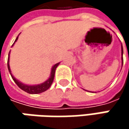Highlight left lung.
Returning a JSON list of instances; mask_svg holds the SVG:
<instances>
[{"label": "left lung", "instance_id": "8db88e82", "mask_svg": "<svg viewBox=\"0 0 129 129\" xmlns=\"http://www.w3.org/2000/svg\"><path fill=\"white\" fill-rule=\"evenodd\" d=\"M123 54V49H122V55ZM122 63H123V60H122Z\"/></svg>", "mask_w": 129, "mask_h": 129}]
</instances>
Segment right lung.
Here are the masks:
<instances>
[{
    "mask_svg": "<svg viewBox=\"0 0 129 129\" xmlns=\"http://www.w3.org/2000/svg\"><path fill=\"white\" fill-rule=\"evenodd\" d=\"M18 37L15 39V42H16V40L18 39ZM14 43H15V42H14ZM14 43H13V44H14ZM9 57H10V53H9L8 61H7V66H8L9 72H10V75H11V76H12V78L13 79V81H15V83L18 85V87L20 89H21L22 90L25 91V92H27V93H30V94H38V93H41V92H42L46 91V90H48V89L51 87V84L53 83V81H54V73H55L56 68H57V66L59 65V63H57V64H55L53 66L52 70H51V76H50V78H49L45 82H44L43 84H39V85L28 86V85H25V84H23L20 83L19 81H18L13 77V75H12L11 71H10V65H9Z\"/></svg>",
    "mask_w": 129,
    "mask_h": 129,
    "instance_id": "1",
    "label": "right lung"
}]
</instances>
